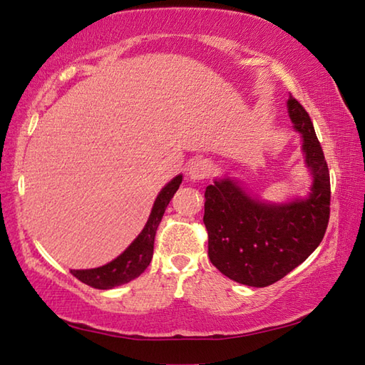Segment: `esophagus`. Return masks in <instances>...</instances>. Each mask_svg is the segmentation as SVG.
<instances>
[{"mask_svg":"<svg viewBox=\"0 0 365 365\" xmlns=\"http://www.w3.org/2000/svg\"><path fill=\"white\" fill-rule=\"evenodd\" d=\"M212 165L210 161L197 158L195 161H191V165L188 166V177L191 180H204L208 175H210Z\"/></svg>","mask_w":365,"mask_h":365,"instance_id":"esophagus-1","label":"esophagus"}]
</instances>
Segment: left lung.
Instances as JSON below:
<instances>
[{
	"label": "left lung",
	"mask_w": 365,
	"mask_h": 365,
	"mask_svg": "<svg viewBox=\"0 0 365 365\" xmlns=\"http://www.w3.org/2000/svg\"><path fill=\"white\" fill-rule=\"evenodd\" d=\"M287 106L314 177L309 197L263 204L229 177L205 190L208 257L224 276L250 287H267L289 274L317 250L329 222V169L320 141L298 100L290 96Z\"/></svg>",
	"instance_id": "1"
}]
</instances>
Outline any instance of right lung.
Segmentation results:
<instances>
[{
  "mask_svg": "<svg viewBox=\"0 0 365 365\" xmlns=\"http://www.w3.org/2000/svg\"><path fill=\"white\" fill-rule=\"evenodd\" d=\"M180 183L182 175H177L160 191L143 232L118 259L106 263L103 267L92 269H72L71 273L83 284L94 287V289L98 290H108L113 289V287L127 284L133 281L139 274H143L152 260L155 234H157L163 215H165L169 200L173 199Z\"/></svg>",
  "mask_w": 365,
  "mask_h": 365,
  "instance_id": "obj_1",
  "label": "right lung"
}]
</instances>
